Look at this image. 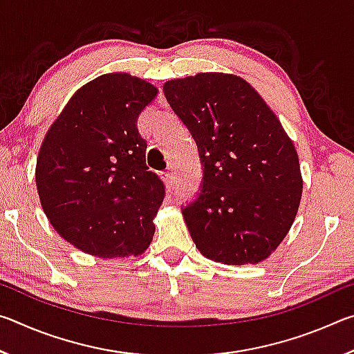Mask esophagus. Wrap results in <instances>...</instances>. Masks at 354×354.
<instances>
[{
  "mask_svg": "<svg viewBox=\"0 0 354 354\" xmlns=\"http://www.w3.org/2000/svg\"><path fill=\"white\" fill-rule=\"evenodd\" d=\"M160 176H162V179H164L167 185H171L173 184V173L170 170L162 171V173H160Z\"/></svg>",
  "mask_w": 354,
  "mask_h": 354,
  "instance_id": "esophagus-1",
  "label": "esophagus"
}]
</instances>
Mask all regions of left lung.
I'll return each mask as SVG.
<instances>
[{
  "label": "left lung",
  "instance_id": "8db88e82",
  "mask_svg": "<svg viewBox=\"0 0 354 354\" xmlns=\"http://www.w3.org/2000/svg\"><path fill=\"white\" fill-rule=\"evenodd\" d=\"M164 93L203 165L198 194L183 206L192 241L215 262L263 261L290 230L303 189L295 147L278 117L234 75L173 80Z\"/></svg>",
  "mask_w": 354,
  "mask_h": 354
}]
</instances>
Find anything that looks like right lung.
I'll use <instances>...</instances> for the list:
<instances>
[{
	"label": "right lung",
	"instance_id": "add662e5",
	"mask_svg": "<svg viewBox=\"0 0 354 354\" xmlns=\"http://www.w3.org/2000/svg\"><path fill=\"white\" fill-rule=\"evenodd\" d=\"M158 95L127 73L80 88L41 143L35 183L65 241L100 257L140 254L154 234L165 184L145 160L137 118Z\"/></svg>",
	"mask_w": 354,
	"mask_h": 354
}]
</instances>
